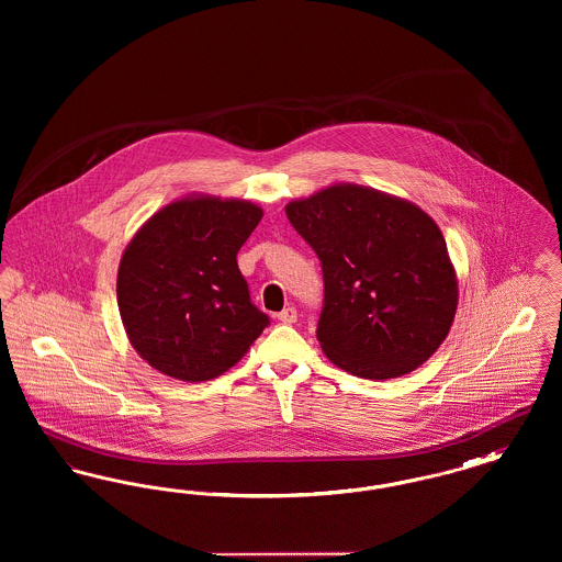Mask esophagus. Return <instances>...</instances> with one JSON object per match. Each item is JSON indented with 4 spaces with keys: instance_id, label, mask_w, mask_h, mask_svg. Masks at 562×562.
Returning a JSON list of instances; mask_svg holds the SVG:
<instances>
[{
    "instance_id": "1",
    "label": "esophagus",
    "mask_w": 562,
    "mask_h": 562,
    "mask_svg": "<svg viewBox=\"0 0 562 562\" xmlns=\"http://www.w3.org/2000/svg\"><path fill=\"white\" fill-rule=\"evenodd\" d=\"M278 321L282 322V324H293V322H296V310L294 307H284L278 314Z\"/></svg>"
}]
</instances>
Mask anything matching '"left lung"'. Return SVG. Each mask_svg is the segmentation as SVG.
I'll use <instances>...</instances> for the list:
<instances>
[{
  "instance_id": "left-lung-1",
  "label": "left lung",
  "mask_w": 562,
  "mask_h": 562,
  "mask_svg": "<svg viewBox=\"0 0 562 562\" xmlns=\"http://www.w3.org/2000/svg\"><path fill=\"white\" fill-rule=\"evenodd\" d=\"M286 216L321 259L324 353L362 379L415 371L449 335L457 280L422 209L360 186L291 202Z\"/></svg>"
}]
</instances>
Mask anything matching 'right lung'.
<instances>
[{
  "instance_id": "obj_1",
  "label": "right lung",
  "mask_w": 562,
  "mask_h": 562,
  "mask_svg": "<svg viewBox=\"0 0 562 562\" xmlns=\"http://www.w3.org/2000/svg\"><path fill=\"white\" fill-rule=\"evenodd\" d=\"M261 216L250 202L188 198L136 232L117 269V307L131 344L154 369L209 381L268 328L236 261Z\"/></svg>"
}]
</instances>
